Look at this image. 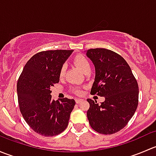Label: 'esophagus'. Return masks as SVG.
<instances>
[{
  "label": "esophagus",
  "mask_w": 156,
  "mask_h": 156,
  "mask_svg": "<svg viewBox=\"0 0 156 156\" xmlns=\"http://www.w3.org/2000/svg\"><path fill=\"white\" fill-rule=\"evenodd\" d=\"M82 101H83L82 99H76V100H75V102H76V103H80L81 102H82Z\"/></svg>",
  "instance_id": "1"
}]
</instances>
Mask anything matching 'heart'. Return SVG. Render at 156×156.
<instances>
[{"mask_svg": "<svg viewBox=\"0 0 156 156\" xmlns=\"http://www.w3.org/2000/svg\"><path fill=\"white\" fill-rule=\"evenodd\" d=\"M74 62H75V65L79 68L80 70L82 72H85L86 71L90 70V62L88 61V59L83 55H77V56H75L74 58ZM66 72V68L64 66H62L61 67L60 70H59V77L60 78H62L65 75ZM74 91H75L76 94H81V90H80V88L75 87L74 89Z\"/></svg>", "mask_w": 156, "mask_h": 156, "instance_id": "obj_1", "label": "heart"}]
</instances>
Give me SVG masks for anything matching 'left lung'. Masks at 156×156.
Masks as SVG:
<instances>
[{
  "instance_id": "obj_1",
  "label": "left lung",
  "mask_w": 156,
  "mask_h": 156,
  "mask_svg": "<svg viewBox=\"0 0 156 156\" xmlns=\"http://www.w3.org/2000/svg\"><path fill=\"white\" fill-rule=\"evenodd\" d=\"M95 67L91 94L105 97L99 105L87 99L90 125L103 134H112L124 128L138 105L139 88L128 64L122 56L105 48L84 51Z\"/></svg>"
}]
</instances>
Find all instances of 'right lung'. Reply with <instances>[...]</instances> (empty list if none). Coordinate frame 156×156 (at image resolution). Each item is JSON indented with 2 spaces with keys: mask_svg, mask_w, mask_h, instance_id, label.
<instances>
[{
  "mask_svg": "<svg viewBox=\"0 0 156 156\" xmlns=\"http://www.w3.org/2000/svg\"><path fill=\"white\" fill-rule=\"evenodd\" d=\"M73 50H56L36 53L26 62L17 82L20 109L36 133L53 136L68 126L75 105L73 99L52 100L50 87L59 81V70Z\"/></svg>",
  "mask_w": 156,
  "mask_h": 156,
  "instance_id": "right-lung-1",
  "label": "right lung"
}]
</instances>
